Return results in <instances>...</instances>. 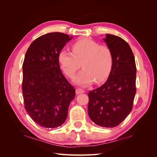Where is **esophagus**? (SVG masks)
<instances>
[{"label":"esophagus","mask_w":157,"mask_h":157,"mask_svg":"<svg viewBox=\"0 0 157 157\" xmlns=\"http://www.w3.org/2000/svg\"><path fill=\"white\" fill-rule=\"evenodd\" d=\"M84 90L81 89V88H77L76 89V94H77V95L79 94H82V93H84Z\"/></svg>","instance_id":"34e87169"}]
</instances>
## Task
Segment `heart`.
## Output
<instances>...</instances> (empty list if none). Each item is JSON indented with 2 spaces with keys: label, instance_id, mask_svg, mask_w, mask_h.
<instances>
[{
  "label": "heart",
  "instance_id": "obj_1",
  "mask_svg": "<svg viewBox=\"0 0 157 157\" xmlns=\"http://www.w3.org/2000/svg\"><path fill=\"white\" fill-rule=\"evenodd\" d=\"M71 48L72 52L61 50L58 61L69 77H73L82 66L83 69L75 78V83L87 86L94 80L96 83H100L108 78L113 62L112 52L109 47L99 45L90 39H82L75 42Z\"/></svg>",
  "mask_w": 157,
  "mask_h": 157
}]
</instances>
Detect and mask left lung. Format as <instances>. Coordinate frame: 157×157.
<instances>
[{"instance_id": "obj_1", "label": "left lung", "mask_w": 157, "mask_h": 157, "mask_svg": "<svg viewBox=\"0 0 157 157\" xmlns=\"http://www.w3.org/2000/svg\"><path fill=\"white\" fill-rule=\"evenodd\" d=\"M113 54L107 81L88 93L89 117L102 127L117 126L129 115L136 92V66L130 46L122 38L106 34L103 39Z\"/></svg>"}]
</instances>
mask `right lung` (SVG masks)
<instances>
[{"mask_svg": "<svg viewBox=\"0 0 157 157\" xmlns=\"http://www.w3.org/2000/svg\"><path fill=\"white\" fill-rule=\"evenodd\" d=\"M73 36L47 33L27 49L23 63L22 92L25 110L40 126L54 128L65 122L75 90L60 69L58 54Z\"/></svg>", "mask_w": 157, "mask_h": 157, "instance_id": "obj_1", "label": "right lung"}]
</instances>
